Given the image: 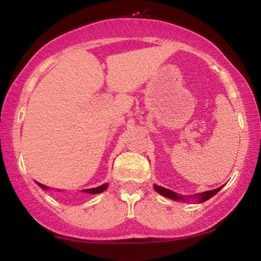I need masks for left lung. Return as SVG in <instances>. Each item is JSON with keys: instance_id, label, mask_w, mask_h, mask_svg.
Here are the masks:
<instances>
[{"instance_id": "1", "label": "left lung", "mask_w": 261, "mask_h": 261, "mask_svg": "<svg viewBox=\"0 0 261 261\" xmlns=\"http://www.w3.org/2000/svg\"><path fill=\"white\" fill-rule=\"evenodd\" d=\"M154 189L156 192H159L160 195L165 196V197L167 198H171V199H174V201H178V199H181V201H185V196L183 195H179L177 194V192H174L172 190H170V189H166V188H163V187H158V185L154 184ZM221 189H222V187L217 188V189H214V190H209V191H204V192H201V194H196V195H192L190 196L191 198H197L199 203L202 202H205L206 199L212 198L214 195L217 194Z\"/></svg>"}]
</instances>
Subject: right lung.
<instances>
[{"label": "right lung", "instance_id": "obj_1", "mask_svg": "<svg viewBox=\"0 0 261 261\" xmlns=\"http://www.w3.org/2000/svg\"><path fill=\"white\" fill-rule=\"evenodd\" d=\"M39 187H40L41 189H48L46 185H42V184H39ZM107 188H108V184H103V185H101V187H97V188L87 189V190H83V192H87V194H99V192L105 191Z\"/></svg>", "mask_w": 261, "mask_h": 261}]
</instances>
